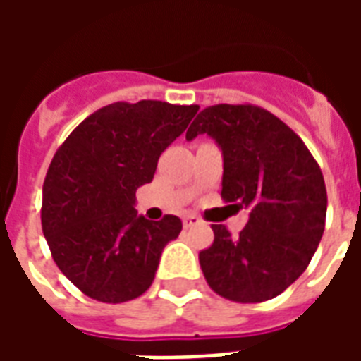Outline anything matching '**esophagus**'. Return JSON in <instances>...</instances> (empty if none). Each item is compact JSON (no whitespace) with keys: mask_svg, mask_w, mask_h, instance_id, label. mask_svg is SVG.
Segmentation results:
<instances>
[{"mask_svg":"<svg viewBox=\"0 0 361 361\" xmlns=\"http://www.w3.org/2000/svg\"><path fill=\"white\" fill-rule=\"evenodd\" d=\"M203 224V220L199 219L197 214H183V226L191 228V226H199Z\"/></svg>","mask_w":361,"mask_h":361,"instance_id":"34e87169","label":"esophagus"}]
</instances>
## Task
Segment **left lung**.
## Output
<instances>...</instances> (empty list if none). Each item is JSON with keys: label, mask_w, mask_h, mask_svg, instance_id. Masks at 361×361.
Returning <instances> with one entry per match:
<instances>
[{"label": "left lung", "mask_w": 361, "mask_h": 361, "mask_svg": "<svg viewBox=\"0 0 361 361\" xmlns=\"http://www.w3.org/2000/svg\"><path fill=\"white\" fill-rule=\"evenodd\" d=\"M201 133L222 149V201L250 211L238 238L212 224L214 242L199 253L204 279L230 302H267L298 280L321 242L326 216L321 168L305 142L261 106H209L185 139Z\"/></svg>", "instance_id": "8db88e82"}]
</instances>
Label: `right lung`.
<instances>
[{
  "mask_svg": "<svg viewBox=\"0 0 361 361\" xmlns=\"http://www.w3.org/2000/svg\"><path fill=\"white\" fill-rule=\"evenodd\" d=\"M199 106L114 102L82 119L56 150L44 180L42 230L59 271L96 302L145 294L160 255L181 232L173 214L137 216L135 191Z\"/></svg>",
  "mask_w": 361,
  "mask_h": 361,
  "instance_id": "1",
  "label": "right lung"
}]
</instances>
